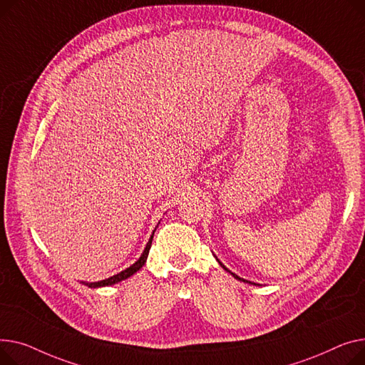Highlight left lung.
I'll return each instance as SVG.
<instances>
[{
    "mask_svg": "<svg viewBox=\"0 0 365 365\" xmlns=\"http://www.w3.org/2000/svg\"><path fill=\"white\" fill-rule=\"evenodd\" d=\"M215 258H217V256H215ZM217 261H218V264H220V265H221V267H222V268H224V269H225L227 272H230V274H231V275H232V277L235 278V280H240V282H245V283H249V284H255V286H259V284H256V283H253V282H249V280H245V278H240L239 275H235L234 272H231V271H230V269H228V268H227L225 265H222V262H221V261H220L218 258H217Z\"/></svg>",
    "mask_w": 365,
    "mask_h": 365,
    "instance_id": "left-lung-1",
    "label": "left lung"
}]
</instances>
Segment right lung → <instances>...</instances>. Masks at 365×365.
<instances>
[{
	"label": "right lung",
	"mask_w": 365,
	"mask_h": 365,
	"mask_svg": "<svg viewBox=\"0 0 365 365\" xmlns=\"http://www.w3.org/2000/svg\"><path fill=\"white\" fill-rule=\"evenodd\" d=\"M159 224H160V221H159ZM155 231H156V228L153 230L152 235H150V239H148V242H147V245H145V247H144V252L141 253L140 258H138V259H137L131 267H128L126 269L120 271L119 274H116V275H113V277L106 278V280L93 282V283H88V282H81V283H82V284H85V286L91 287V289H96V287H104V286H113V284H116V283H119V282L126 280V278H130L131 275H134L138 269H141V268H143V265H144V264H145V261H147L148 250H150V247H152V240H153Z\"/></svg>",
	"instance_id": "1"
}]
</instances>
